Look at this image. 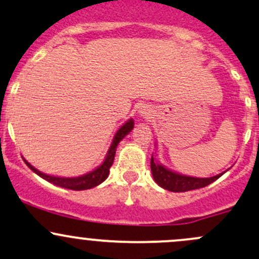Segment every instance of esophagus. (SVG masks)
Here are the masks:
<instances>
[{"label": "esophagus", "mask_w": 259, "mask_h": 259, "mask_svg": "<svg viewBox=\"0 0 259 259\" xmlns=\"http://www.w3.org/2000/svg\"><path fill=\"white\" fill-rule=\"evenodd\" d=\"M139 111H140V114L143 116H149V115H150V113H151V109L149 107H143Z\"/></svg>", "instance_id": "obj_1"}]
</instances>
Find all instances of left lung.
<instances>
[{
	"instance_id": "1",
	"label": "left lung",
	"mask_w": 259,
	"mask_h": 259,
	"mask_svg": "<svg viewBox=\"0 0 259 259\" xmlns=\"http://www.w3.org/2000/svg\"><path fill=\"white\" fill-rule=\"evenodd\" d=\"M151 172L154 180L159 186L172 192H185L190 191V190L201 189V187L207 186L211 182L216 181L220 176H222V174H220V175L213 176V178L198 179L191 178V176L179 175V174L167 170L162 165L157 164L155 161L154 156H151Z\"/></svg>"
}]
</instances>
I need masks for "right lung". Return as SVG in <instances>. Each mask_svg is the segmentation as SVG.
<instances>
[{"label": "right lung", "instance_id": "right-lung-1", "mask_svg": "<svg viewBox=\"0 0 259 259\" xmlns=\"http://www.w3.org/2000/svg\"><path fill=\"white\" fill-rule=\"evenodd\" d=\"M133 127H134V121L129 120L125 122L120 129L118 130L115 137H114L113 144H111L110 149H109L104 162H103L99 167L95 168L94 171L87 174V175L79 176V178H56V176L46 175V174L40 172V171H38L37 168H34L31 164H28L26 160H24V162H26V165L28 166L33 172H36L38 176L47 180V181L52 182V184L57 185V186H61V187H64V189H69V190H77V191H79V190L92 189V187H95L99 184H102V182L108 178L109 170H110L111 165H113L114 156H115L116 146H118L119 141H120L125 135H127L130 132H132Z\"/></svg>", "mask_w": 259, "mask_h": 259}]
</instances>
